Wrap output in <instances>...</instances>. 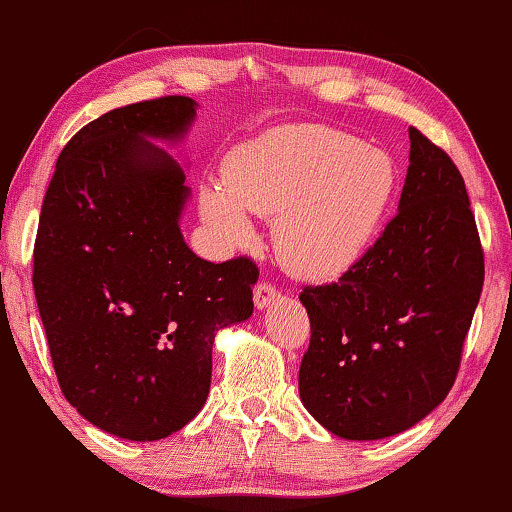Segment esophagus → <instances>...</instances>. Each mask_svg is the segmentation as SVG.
<instances>
[{
	"instance_id": "esophagus-1",
	"label": "esophagus",
	"mask_w": 512,
	"mask_h": 512,
	"mask_svg": "<svg viewBox=\"0 0 512 512\" xmlns=\"http://www.w3.org/2000/svg\"><path fill=\"white\" fill-rule=\"evenodd\" d=\"M278 299H280V292L271 283H259L255 287L253 301H255V306L259 308V311H262V308H271L273 304H278Z\"/></svg>"
}]
</instances>
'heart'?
<instances>
[{"label":"heart","instance_id":"heart-1","mask_svg":"<svg viewBox=\"0 0 512 512\" xmlns=\"http://www.w3.org/2000/svg\"><path fill=\"white\" fill-rule=\"evenodd\" d=\"M397 197L390 153L327 125H290L236 150L229 178L201 187L199 211L225 246L255 239L253 213L278 215L287 269L334 280L362 262Z\"/></svg>","mask_w":512,"mask_h":512}]
</instances>
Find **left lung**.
<instances>
[{
  "mask_svg": "<svg viewBox=\"0 0 512 512\" xmlns=\"http://www.w3.org/2000/svg\"><path fill=\"white\" fill-rule=\"evenodd\" d=\"M408 136L399 213L338 283L299 297L311 320L301 403L348 441L401 434L448 397L485 280L462 174L415 127Z\"/></svg>",
  "mask_w": 512,
  "mask_h": 512,
  "instance_id": "1",
  "label": "left lung"
}]
</instances>
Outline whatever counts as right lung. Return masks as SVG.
<instances>
[{"mask_svg": "<svg viewBox=\"0 0 512 512\" xmlns=\"http://www.w3.org/2000/svg\"><path fill=\"white\" fill-rule=\"evenodd\" d=\"M190 97L104 113L60 153L34 243V297L62 394L97 429L160 441L204 408L213 341L253 315L257 266L213 264L181 232L176 146Z\"/></svg>", "mask_w": 512, "mask_h": 512, "instance_id": "1", "label": "right lung"}]
</instances>
